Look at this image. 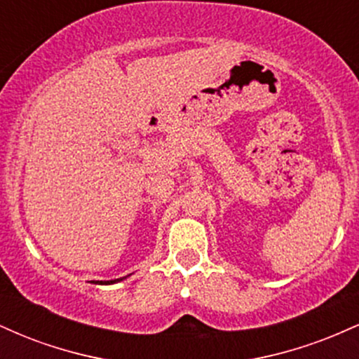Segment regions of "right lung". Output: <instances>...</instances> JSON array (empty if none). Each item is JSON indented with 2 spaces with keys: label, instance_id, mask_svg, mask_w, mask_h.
I'll return each instance as SVG.
<instances>
[{
  "label": "right lung",
  "instance_id": "1",
  "mask_svg": "<svg viewBox=\"0 0 359 359\" xmlns=\"http://www.w3.org/2000/svg\"><path fill=\"white\" fill-rule=\"evenodd\" d=\"M114 282H118V280H109V282H97V283H114Z\"/></svg>",
  "mask_w": 359,
  "mask_h": 359
}]
</instances>
